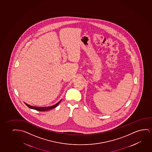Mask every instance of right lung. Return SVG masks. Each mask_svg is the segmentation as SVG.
<instances>
[{
    "label": "right lung",
    "instance_id": "obj_1",
    "mask_svg": "<svg viewBox=\"0 0 152 152\" xmlns=\"http://www.w3.org/2000/svg\"><path fill=\"white\" fill-rule=\"evenodd\" d=\"M61 101L58 102V103H56V104H55L54 105L51 106H48V107H35V106H32L29 105L28 104L25 103V104L26 105V106H28L29 108H31V109H34V110H38V111H46V110H51L52 108H54L56 107V106L58 105L59 103H60Z\"/></svg>",
    "mask_w": 152,
    "mask_h": 152
}]
</instances>
